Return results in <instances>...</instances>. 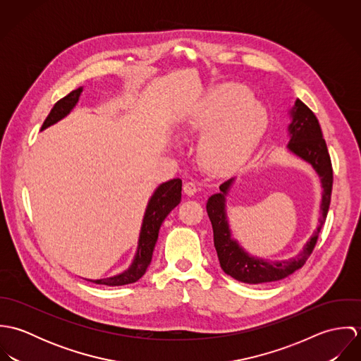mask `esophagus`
Segmentation results:
<instances>
[{
  "label": "esophagus",
  "instance_id": "esophagus-1",
  "mask_svg": "<svg viewBox=\"0 0 361 361\" xmlns=\"http://www.w3.org/2000/svg\"><path fill=\"white\" fill-rule=\"evenodd\" d=\"M183 192H185V195H188V196H193V195H196V192H197V186H196V183H195L193 180H188V182H185V183H183Z\"/></svg>",
  "mask_w": 361,
  "mask_h": 361
}]
</instances>
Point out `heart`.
Segmentation results:
<instances>
[{
  "mask_svg": "<svg viewBox=\"0 0 361 361\" xmlns=\"http://www.w3.org/2000/svg\"><path fill=\"white\" fill-rule=\"evenodd\" d=\"M268 112L253 93L239 83H222L195 104L182 119L183 133H204L199 145L202 161L214 171L240 166L267 133Z\"/></svg>",
  "mask_w": 361,
  "mask_h": 361,
  "instance_id": "b5f03b06",
  "label": "heart"
}]
</instances>
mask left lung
I'll use <instances>...</instances> for the list:
<instances>
[{"label":"left lung","instance_id":"1","mask_svg":"<svg viewBox=\"0 0 361 361\" xmlns=\"http://www.w3.org/2000/svg\"><path fill=\"white\" fill-rule=\"evenodd\" d=\"M289 115L292 121L288 126L289 143L286 149L292 154L309 162L319 176L322 188L319 206L321 216L318 219L317 229L312 232L311 238L299 252V255L281 261L255 257L249 255L236 239H233L226 215V196L231 190L232 183L235 182V178L225 180L219 186V192L214 193L207 200V214L212 225L214 246L221 268L226 275L245 283L256 285L275 282L289 276L290 274L302 268L317 243L318 233L326 219V214L329 209L334 180L332 164L326 149V143L322 137L319 122L309 106L302 103L299 99H296L295 105L289 111Z\"/></svg>","mask_w":361,"mask_h":361}]
</instances>
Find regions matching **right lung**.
<instances>
[{
	"instance_id": "1",
	"label": "right lung",
	"mask_w": 361,
	"mask_h": 361,
	"mask_svg": "<svg viewBox=\"0 0 361 361\" xmlns=\"http://www.w3.org/2000/svg\"><path fill=\"white\" fill-rule=\"evenodd\" d=\"M82 92H83V87H79L71 92L63 99H61L58 103H55L42 126V130L47 129L49 126H51L58 121L63 119L66 115H69L71 111L79 102ZM180 199H182L180 179L176 178L165 183H161L155 189L153 196L150 197L146 207L142 228H140V235L137 240V249L129 268L114 276L103 278V279H90V282H94L99 285H106V286H122V285H128L139 281L145 275L147 267L152 262L155 243L158 239V232L164 219L175 207L180 203Z\"/></svg>"
}]
</instances>
